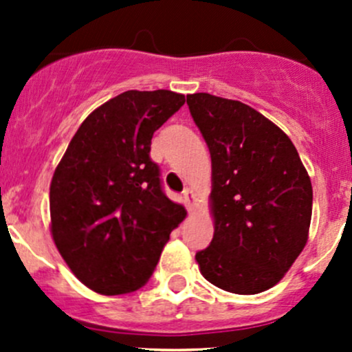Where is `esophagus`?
<instances>
[{
	"label": "esophagus",
	"instance_id": "esophagus-1",
	"mask_svg": "<svg viewBox=\"0 0 352 352\" xmlns=\"http://www.w3.org/2000/svg\"><path fill=\"white\" fill-rule=\"evenodd\" d=\"M184 202H186V208L189 212H192L196 209V196H194V192L190 189L184 190Z\"/></svg>",
	"mask_w": 352,
	"mask_h": 352
}]
</instances>
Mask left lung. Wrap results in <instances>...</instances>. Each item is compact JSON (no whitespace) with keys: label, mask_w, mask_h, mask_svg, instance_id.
Here are the masks:
<instances>
[{"label":"left lung","mask_w":352,"mask_h":352,"mask_svg":"<svg viewBox=\"0 0 352 352\" xmlns=\"http://www.w3.org/2000/svg\"><path fill=\"white\" fill-rule=\"evenodd\" d=\"M212 163L214 236L199 250L201 274L236 294H257L283 279L310 230V177L276 124L236 100L187 95Z\"/></svg>","instance_id":"left-lung-1"}]
</instances>
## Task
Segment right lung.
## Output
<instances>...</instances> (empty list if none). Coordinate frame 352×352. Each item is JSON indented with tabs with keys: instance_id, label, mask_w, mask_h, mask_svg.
Instances as JSON below:
<instances>
[{
	"instance_id": "obj_1",
	"label": "right lung",
	"mask_w": 352,
	"mask_h": 352,
	"mask_svg": "<svg viewBox=\"0 0 352 352\" xmlns=\"http://www.w3.org/2000/svg\"><path fill=\"white\" fill-rule=\"evenodd\" d=\"M186 97L129 90L90 113L51 182V232L73 274L100 294H124L151 278L186 209L163 190L151 138Z\"/></svg>"
}]
</instances>
